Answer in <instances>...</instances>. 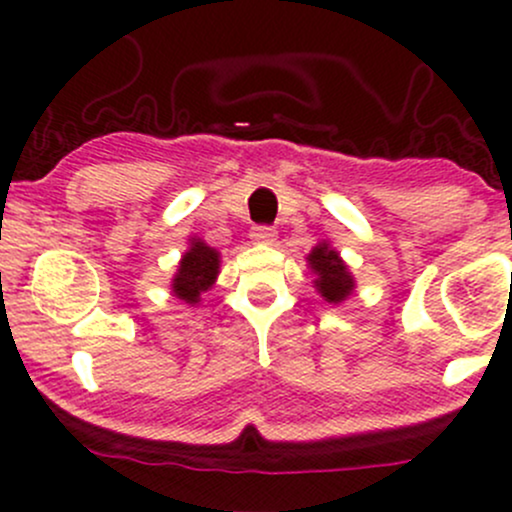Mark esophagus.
Masks as SVG:
<instances>
[{
  "label": "esophagus",
  "mask_w": 512,
  "mask_h": 512,
  "mask_svg": "<svg viewBox=\"0 0 512 512\" xmlns=\"http://www.w3.org/2000/svg\"><path fill=\"white\" fill-rule=\"evenodd\" d=\"M250 238L260 245H272L276 240V231L272 226H255L250 231Z\"/></svg>",
  "instance_id": "esophagus-1"
}]
</instances>
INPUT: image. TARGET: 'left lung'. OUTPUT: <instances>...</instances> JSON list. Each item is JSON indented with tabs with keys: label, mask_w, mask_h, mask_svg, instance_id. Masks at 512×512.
I'll return each mask as SVG.
<instances>
[{
	"label": "left lung",
	"mask_w": 512,
	"mask_h": 512,
	"mask_svg": "<svg viewBox=\"0 0 512 512\" xmlns=\"http://www.w3.org/2000/svg\"><path fill=\"white\" fill-rule=\"evenodd\" d=\"M308 262L317 274L315 286L325 296V301L342 303L351 293V289H354V279L346 272L344 262L339 260L337 252L330 250V245L322 243L313 248V252L308 255Z\"/></svg>",
	"instance_id": "obj_1"
}]
</instances>
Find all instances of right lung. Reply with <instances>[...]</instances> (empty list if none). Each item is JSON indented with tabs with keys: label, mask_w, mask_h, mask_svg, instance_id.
<instances>
[{
	"label": "right lung",
	"mask_w": 512,
	"mask_h": 512,
	"mask_svg": "<svg viewBox=\"0 0 512 512\" xmlns=\"http://www.w3.org/2000/svg\"><path fill=\"white\" fill-rule=\"evenodd\" d=\"M216 274H219V252L204 245L202 240H192V248L185 252L173 279L175 296L187 303H197L199 293L214 284Z\"/></svg>",
	"instance_id": "add662e5"
}]
</instances>
